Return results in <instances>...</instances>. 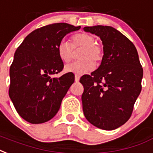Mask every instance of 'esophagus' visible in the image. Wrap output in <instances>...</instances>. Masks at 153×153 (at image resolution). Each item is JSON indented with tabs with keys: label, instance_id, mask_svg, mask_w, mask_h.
Wrapping results in <instances>:
<instances>
[{
	"label": "esophagus",
	"instance_id": "1",
	"mask_svg": "<svg viewBox=\"0 0 153 153\" xmlns=\"http://www.w3.org/2000/svg\"><path fill=\"white\" fill-rule=\"evenodd\" d=\"M79 79H80L79 75L75 74V77H74V80H75V82H79Z\"/></svg>",
	"mask_w": 153,
	"mask_h": 153
}]
</instances>
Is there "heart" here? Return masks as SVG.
Instances as JSON below:
<instances>
[{
    "instance_id": "obj_1",
    "label": "heart",
    "mask_w": 153,
    "mask_h": 153,
    "mask_svg": "<svg viewBox=\"0 0 153 153\" xmlns=\"http://www.w3.org/2000/svg\"><path fill=\"white\" fill-rule=\"evenodd\" d=\"M79 58L80 61L73 62L65 67V71L70 73L81 75L94 69V64L99 65L102 61L104 50L100 45L96 43V38L91 34L77 33L71 37V44L65 40H61L57 45V55L64 63L70 62L73 57L74 49H79Z\"/></svg>"
}]
</instances>
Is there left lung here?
Instances as JSON below:
<instances>
[{
	"mask_svg": "<svg viewBox=\"0 0 153 153\" xmlns=\"http://www.w3.org/2000/svg\"><path fill=\"white\" fill-rule=\"evenodd\" d=\"M83 30L100 36L104 45L99 68L80 78L83 114L93 126L111 131L131 117L142 89L143 68L133 43L115 28L98 25Z\"/></svg>",
	"mask_w": 153,
	"mask_h": 153,
	"instance_id": "left-lung-1",
	"label": "left lung"
}]
</instances>
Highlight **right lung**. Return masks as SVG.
I'll list each match as a JSON object with an SVG mask.
<instances>
[{
    "instance_id": "add662e5",
    "label": "right lung",
    "mask_w": 153,
    "mask_h": 153,
    "mask_svg": "<svg viewBox=\"0 0 153 153\" xmlns=\"http://www.w3.org/2000/svg\"><path fill=\"white\" fill-rule=\"evenodd\" d=\"M80 28L65 22L47 25L33 30L17 48L10 69L9 96L28 123L48 122L59 110L74 74L53 77L64 68L56 47L66 34Z\"/></svg>"
}]
</instances>
